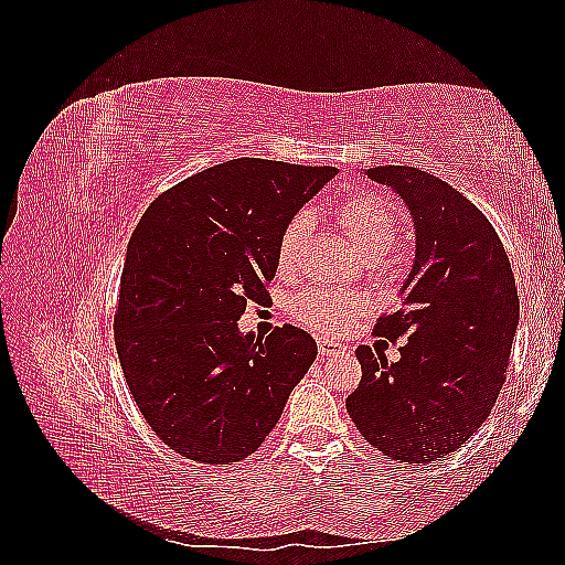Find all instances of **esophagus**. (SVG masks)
<instances>
[{
    "label": "esophagus",
    "mask_w": 565,
    "mask_h": 565,
    "mask_svg": "<svg viewBox=\"0 0 565 565\" xmlns=\"http://www.w3.org/2000/svg\"><path fill=\"white\" fill-rule=\"evenodd\" d=\"M341 353H344V347L337 344V341L318 337V355H320V361H330V358H337Z\"/></svg>",
    "instance_id": "1"
}]
</instances>
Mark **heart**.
<instances>
[{
    "label": "heart",
    "instance_id": "obj_1",
    "mask_svg": "<svg viewBox=\"0 0 565 565\" xmlns=\"http://www.w3.org/2000/svg\"><path fill=\"white\" fill-rule=\"evenodd\" d=\"M339 226L347 231L353 245L370 259H382L384 254L398 241V218L388 204L374 195H353L337 207ZM309 231V216L295 214L287 221L278 249L276 262L280 273H292L297 268L299 249ZM365 311V299L349 292H328V289L309 287L289 301V313L301 324L318 332H341Z\"/></svg>",
    "mask_w": 565,
    "mask_h": 565
}]
</instances>
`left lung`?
<instances>
[{
  "mask_svg": "<svg viewBox=\"0 0 565 565\" xmlns=\"http://www.w3.org/2000/svg\"><path fill=\"white\" fill-rule=\"evenodd\" d=\"M365 174L405 200L417 254L403 309L374 324L377 337L405 339L401 361L358 347L363 380L347 409L388 459L426 465L465 446L500 396L519 324L516 280L498 231L452 185L405 164Z\"/></svg>",
  "mask_w": 565,
  "mask_h": 565,
  "instance_id": "1",
  "label": "left lung"
}]
</instances>
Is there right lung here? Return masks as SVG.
<instances>
[{
	"label": "right lung",
	"mask_w": 565,
	"mask_h": 565,
	"mask_svg": "<svg viewBox=\"0 0 565 565\" xmlns=\"http://www.w3.org/2000/svg\"><path fill=\"white\" fill-rule=\"evenodd\" d=\"M334 167L237 158L150 202L119 278L115 349L148 426L179 455L228 465L262 446L313 365L309 332L241 334L264 303L285 224Z\"/></svg>",
	"instance_id": "right-lung-1"
}]
</instances>
